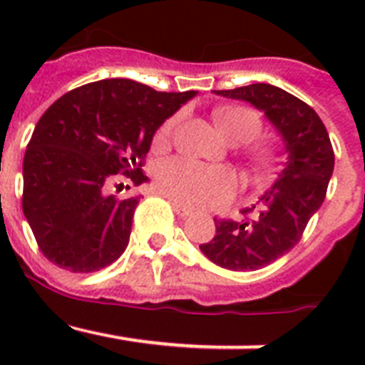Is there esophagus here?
<instances>
[{
  "label": "esophagus",
  "instance_id": "1",
  "mask_svg": "<svg viewBox=\"0 0 365 365\" xmlns=\"http://www.w3.org/2000/svg\"><path fill=\"white\" fill-rule=\"evenodd\" d=\"M173 210H175L177 215H180V217H188V215H192V210L185 208V206L179 205V202H173Z\"/></svg>",
  "mask_w": 365,
  "mask_h": 365
}]
</instances>
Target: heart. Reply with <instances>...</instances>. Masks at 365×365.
<instances>
[{
	"mask_svg": "<svg viewBox=\"0 0 365 365\" xmlns=\"http://www.w3.org/2000/svg\"><path fill=\"white\" fill-rule=\"evenodd\" d=\"M221 135L232 143H248L261 131V118L248 108H227L214 113ZM177 124V117L164 122L157 140L164 143ZM157 182L164 195L188 208H205L232 197L237 188L234 173L227 168L206 166L188 159L166 160L157 170Z\"/></svg>",
	"mask_w": 365,
	"mask_h": 365,
	"instance_id": "b5f03b06",
	"label": "heart"
}]
</instances>
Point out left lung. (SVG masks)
Listing matches in <instances>:
<instances>
[{"label": "left lung", "mask_w": 365, "mask_h": 365, "mask_svg": "<svg viewBox=\"0 0 365 365\" xmlns=\"http://www.w3.org/2000/svg\"><path fill=\"white\" fill-rule=\"evenodd\" d=\"M243 100L278 131L285 164L278 179L254 205L245 206L243 221H215V235L199 245L212 263L228 270H257L287 254L320 210L334 170V151L314 109L270 83L214 91Z\"/></svg>", "instance_id": "left-lung-1"}]
</instances>
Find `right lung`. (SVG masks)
Masks as SVG:
<instances>
[{
  "label": "right lung",
  "instance_id": "add662e5",
  "mask_svg": "<svg viewBox=\"0 0 365 365\" xmlns=\"http://www.w3.org/2000/svg\"><path fill=\"white\" fill-rule=\"evenodd\" d=\"M197 91L160 93L128 78L76 87L38 120L24 157V214L43 256L95 272L130 243L140 195L117 199V173L143 185L155 131Z\"/></svg>",
  "mask_w": 365,
  "mask_h": 365
}]
</instances>
